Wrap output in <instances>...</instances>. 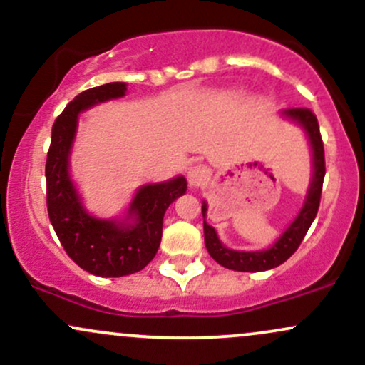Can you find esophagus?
Masks as SVG:
<instances>
[{"label": "esophagus", "instance_id": "esophagus-1", "mask_svg": "<svg viewBox=\"0 0 365 365\" xmlns=\"http://www.w3.org/2000/svg\"><path fill=\"white\" fill-rule=\"evenodd\" d=\"M209 171L206 166H194V168L188 170L187 182L190 187H200L207 182Z\"/></svg>", "mask_w": 365, "mask_h": 365}]
</instances>
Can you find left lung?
I'll return each instance as SVG.
<instances>
[{
	"label": "left lung",
	"mask_w": 365,
	"mask_h": 365,
	"mask_svg": "<svg viewBox=\"0 0 365 365\" xmlns=\"http://www.w3.org/2000/svg\"><path fill=\"white\" fill-rule=\"evenodd\" d=\"M283 116L290 118L300 125L307 133L309 142H311L312 149V166L314 173L311 180V187L307 190V197L302 209H300L299 216L292 221V225L284 230V233L278 240L274 242L273 247L266 250H255V252H240V250H232L225 247L216 235V230L211 225L206 223L204 220V242H206V249L209 255L217 264L223 267L233 271H242V273H257V271H267L278 267L279 264L287 261L290 255L299 249L302 244L305 233L311 228L314 217L317 215L321 202V192H322V180L326 173V163H324V145H322L319 123H317L316 115L307 108H292V110H284ZM207 204H202V216L206 217Z\"/></svg>",
	"instance_id": "1"
}]
</instances>
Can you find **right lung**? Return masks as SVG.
Here are the masks:
<instances>
[{"mask_svg": "<svg viewBox=\"0 0 365 365\" xmlns=\"http://www.w3.org/2000/svg\"><path fill=\"white\" fill-rule=\"evenodd\" d=\"M125 92V82L81 92L54 121L46 159V202L54 232L77 266L103 278L133 274L153 261L161 244L166 209L187 192L183 177L140 187L123 221L101 220L82 206L68 173L78 115L98 103L123 98Z\"/></svg>", "mask_w": 365, "mask_h": 365, "instance_id": "add662e5", "label": "right lung"}]
</instances>
